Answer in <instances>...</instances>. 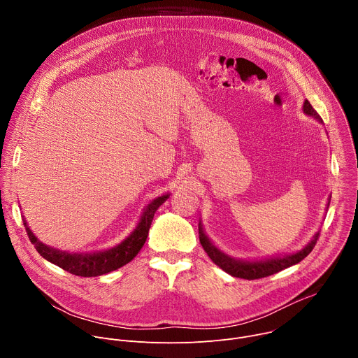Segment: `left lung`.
Returning <instances> with one entry per match:
<instances>
[{"label": "left lung", "mask_w": 358, "mask_h": 358, "mask_svg": "<svg viewBox=\"0 0 358 358\" xmlns=\"http://www.w3.org/2000/svg\"><path fill=\"white\" fill-rule=\"evenodd\" d=\"M303 113L323 123L322 117L313 109L309 100H304ZM330 198L331 196H329L327 208L330 203ZM198 232H199V242H201L203 250L207 252V255L217 266H220L222 271H225L227 273H229L234 278H242V279H248V280L266 278V276H271L273 273H278L286 268H290V266L299 264L313 250V248L319 239V235H320V231H317L308 245L293 253L279 255V257H271V258H264V259H238V258L229 257V255H227L224 250H221L220 248H217L214 245V242L207 236L206 231H203L201 221L198 224Z\"/></svg>", "instance_id": "obj_1"}]
</instances>
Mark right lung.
Listing matches in <instances>:
<instances>
[{
    "instance_id": "1",
    "label": "right lung",
    "mask_w": 358,
    "mask_h": 358,
    "mask_svg": "<svg viewBox=\"0 0 358 358\" xmlns=\"http://www.w3.org/2000/svg\"><path fill=\"white\" fill-rule=\"evenodd\" d=\"M169 196L170 194H163L162 196L152 199L144 208L141 218L137 227L133 229V232L126 239H123L119 245L112 246L109 249H103V250H94L89 253H73L68 250H61L54 246L42 243L34 235V232L31 231L25 220H24V227L27 229L29 241L34 243L35 249L38 250L41 257L48 262L54 264L76 276H83V278L100 276V275L113 272L134 259V257L140 252V249L143 248L147 239L148 229L151 227L156 211L160 208L162 203H164L169 199Z\"/></svg>"
}]
</instances>
